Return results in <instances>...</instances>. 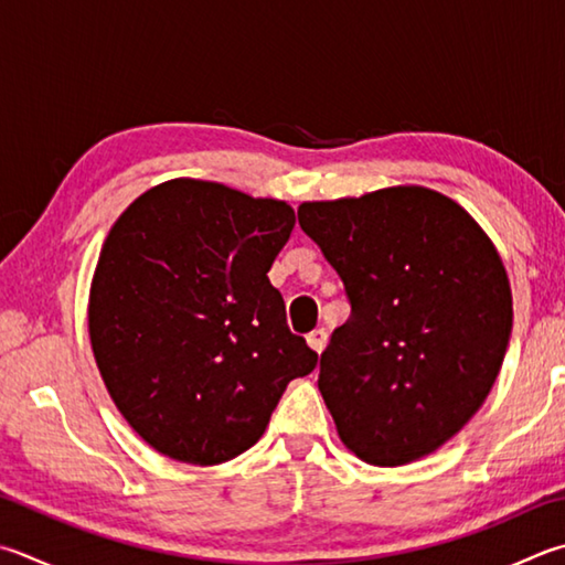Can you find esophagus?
Returning <instances> with one entry per match:
<instances>
[{
  "instance_id": "obj_1",
  "label": "esophagus",
  "mask_w": 565,
  "mask_h": 565,
  "mask_svg": "<svg viewBox=\"0 0 565 565\" xmlns=\"http://www.w3.org/2000/svg\"><path fill=\"white\" fill-rule=\"evenodd\" d=\"M306 341H309V345L313 348L316 353H323V348H326V343H328L326 328H316V331H311L309 335H306Z\"/></svg>"
}]
</instances>
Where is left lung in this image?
I'll return each mask as SVG.
<instances>
[{
    "mask_svg": "<svg viewBox=\"0 0 565 565\" xmlns=\"http://www.w3.org/2000/svg\"><path fill=\"white\" fill-rule=\"evenodd\" d=\"M299 224L351 301L318 375L338 437L375 467L433 455L477 415L504 363L514 306L494 242L419 184L301 202Z\"/></svg>",
    "mask_w": 565,
    "mask_h": 565,
    "instance_id": "left-lung-1",
    "label": "left lung"
}]
</instances>
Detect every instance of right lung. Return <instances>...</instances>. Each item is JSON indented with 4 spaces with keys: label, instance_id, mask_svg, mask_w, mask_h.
<instances>
[{
    "label": "right lung",
    "instance_id": "obj_1",
    "mask_svg": "<svg viewBox=\"0 0 565 565\" xmlns=\"http://www.w3.org/2000/svg\"><path fill=\"white\" fill-rule=\"evenodd\" d=\"M294 224L284 200L178 178L110 227L90 348L120 415L160 455L212 467L247 452L286 385L316 367L266 276Z\"/></svg>",
    "mask_w": 565,
    "mask_h": 565
}]
</instances>
